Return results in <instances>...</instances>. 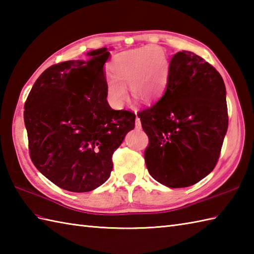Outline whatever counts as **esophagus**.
Listing matches in <instances>:
<instances>
[{"label": "esophagus", "mask_w": 254, "mask_h": 254, "mask_svg": "<svg viewBox=\"0 0 254 254\" xmlns=\"http://www.w3.org/2000/svg\"><path fill=\"white\" fill-rule=\"evenodd\" d=\"M136 115V113H135ZM135 127L137 128V130H141L142 128V124H141V120H139V118L136 116V119H135Z\"/></svg>", "instance_id": "obj_1"}]
</instances>
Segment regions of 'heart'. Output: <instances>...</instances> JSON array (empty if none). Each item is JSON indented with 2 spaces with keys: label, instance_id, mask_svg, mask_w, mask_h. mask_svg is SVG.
Segmentation results:
<instances>
[{
  "label": "heart",
  "instance_id": "1",
  "mask_svg": "<svg viewBox=\"0 0 254 254\" xmlns=\"http://www.w3.org/2000/svg\"><path fill=\"white\" fill-rule=\"evenodd\" d=\"M110 76L106 79V94L110 105L122 108L132 95L146 104L160 99L170 78V61L159 46H146L120 52L109 63Z\"/></svg>",
  "mask_w": 254,
  "mask_h": 254
}]
</instances>
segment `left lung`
I'll return each instance as SVG.
<instances>
[{"instance_id": "obj_1", "label": "left lung", "mask_w": 254, "mask_h": 254, "mask_svg": "<svg viewBox=\"0 0 254 254\" xmlns=\"http://www.w3.org/2000/svg\"><path fill=\"white\" fill-rule=\"evenodd\" d=\"M137 116L149 138L145 163L156 181L186 188L215 168L228 111L223 77L204 59L190 51L176 53L164 96Z\"/></svg>"}]
</instances>
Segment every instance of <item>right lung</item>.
Instances as JSON below:
<instances>
[{"label": "right lung", "instance_id": "add662e5", "mask_svg": "<svg viewBox=\"0 0 254 254\" xmlns=\"http://www.w3.org/2000/svg\"><path fill=\"white\" fill-rule=\"evenodd\" d=\"M87 61L47 68L25 102L24 121L32 163L56 186L89 192L105 183L112 155L135 126V115L113 110L107 101V48L89 51Z\"/></svg>", "mask_w": 254, "mask_h": 254}]
</instances>
